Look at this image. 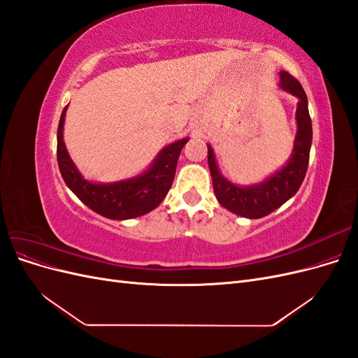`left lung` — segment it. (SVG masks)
I'll return each instance as SVG.
<instances>
[{
    "instance_id": "left-lung-1",
    "label": "left lung",
    "mask_w": 358,
    "mask_h": 358,
    "mask_svg": "<svg viewBox=\"0 0 358 358\" xmlns=\"http://www.w3.org/2000/svg\"><path fill=\"white\" fill-rule=\"evenodd\" d=\"M280 88L299 99L294 150H292L288 164L282 170H279L259 185L248 188L236 187L221 176L218 167H216L212 148L208 146V162L216 199L225 209L245 216V218H263L280 208L299 191L306 176L312 143V122L308 110V96L300 82L288 71H280Z\"/></svg>"
}]
</instances>
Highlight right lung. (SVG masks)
I'll return each mask as SVG.
<instances>
[{
	"instance_id": "add662e5",
	"label": "right lung",
	"mask_w": 358,
	"mask_h": 358,
	"mask_svg": "<svg viewBox=\"0 0 358 358\" xmlns=\"http://www.w3.org/2000/svg\"><path fill=\"white\" fill-rule=\"evenodd\" d=\"M67 106L64 107L58 125V167L67 187L90 209L110 220H131L142 216L164 200L175 179L178 158L188 138L178 140L159 152L155 162L142 176L116 183L86 182L70 159L62 140L64 117Z\"/></svg>"
}]
</instances>
